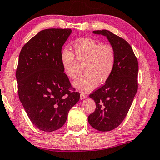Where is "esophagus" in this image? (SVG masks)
<instances>
[{"instance_id":"esophagus-1","label":"esophagus","mask_w":160,"mask_h":160,"mask_svg":"<svg viewBox=\"0 0 160 160\" xmlns=\"http://www.w3.org/2000/svg\"><path fill=\"white\" fill-rule=\"evenodd\" d=\"M86 98H88V95L87 94L85 93V92H80V99L81 100H83V99H85Z\"/></svg>"}]
</instances>
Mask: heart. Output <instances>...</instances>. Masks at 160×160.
I'll use <instances>...</instances> for the list:
<instances>
[{"label":"heart","mask_w":160,"mask_h":160,"mask_svg":"<svg viewBox=\"0 0 160 160\" xmlns=\"http://www.w3.org/2000/svg\"><path fill=\"white\" fill-rule=\"evenodd\" d=\"M78 60L85 62L83 75L77 78L73 86L80 90L93 89L98 83H103L110 78L116 62V54L110 44H103L93 39L83 38L74 45ZM63 70L70 78L76 77L75 55L70 49H64L60 54Z\"/></svg>","instance_id":"b5f03b06"}]
</instances>
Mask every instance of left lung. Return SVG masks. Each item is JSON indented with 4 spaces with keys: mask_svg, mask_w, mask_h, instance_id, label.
Returning a JSON list of instances; mask_svg holds the SVG:
<instances>
[{
    "mask_svg": "<svg viewBox=\"0 0 160 160\" xmlns=\"http://www.w3.org/2000/svg\"><path fill=\"white\" fill-rule=\"evenodd\" d=\"M106 37L113 47L116 62L106 83L90 95L96 104L88 116L90 125L101 132H108L122 123L127 115L138 89L139 64L130 44L108 30L93 31Z\"/></svg>",
    "mask_w": 160,
    "mask_h": 160,
    "instance_id": "8db88e82",
    "label": "left lung"
}]
</instances>
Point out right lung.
Wrapping results in <instances>:
<instances>
[{
  "instance_id": "1",
  "label": "right lung",
  "mask_w": 160,
  "mask_h": 160,
  "mask_svg": "<svg viewBox=\"0 0 160 160\" xmlns=\"http://www.w3.org/2000/svg\"><path fill=\"white\" fill-rule=\"evenodd\" d=\"M72 30H42L24 44L19 54L16 77L18 93L30 121L46 132L66 122L68 112L79 101L61 64L62 48Z\"/></svg>"
}]
</instances>
